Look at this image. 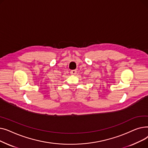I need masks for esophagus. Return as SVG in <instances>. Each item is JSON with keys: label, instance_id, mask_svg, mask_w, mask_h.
Instances as JSON below:
<instances>
[{"label": "esophagus", "instance_id": "esophagus-1", "mask_svg": "<svg viewBox=\"0 0 148 148\" xmlns=\"http://www.w3.org/2000/svg\"><path fill=\"white\" fill-rule=\"evenodd\" d=\"M70 73H71V74L75 75V74H77V71H76V70H71V72H70Z\"/></svg>", "mask_w": 148, "mask_h": 148}]
</instances>
